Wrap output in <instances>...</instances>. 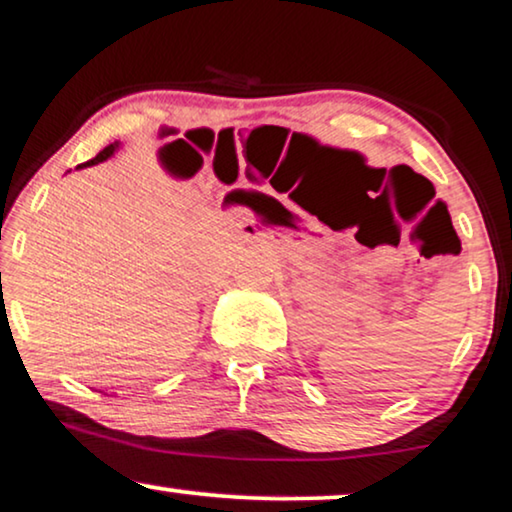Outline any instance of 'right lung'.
<instances>
[{
	"label": "right lung",
	"mask_w": 512,
	"mask_h": 512,
	"mask_svg": "<svg viewBox=\"0 0 512 512\" xmlns=\"http://www.w3.org/2000/svg\"><path fill=\"white\" fill-rule=\"evenodd\" d=\"M120 148V141H113V143H109V146H106L104 150H99V155L97 157H92V160H88V162H83V164H78L76 169H83V167H92V164H99V162H106L109 160L111 155H115V150Z\"/></svg>",
	"instance_id": "right-lung-1"
}]
</instances>
